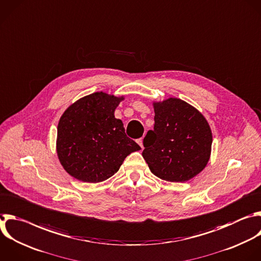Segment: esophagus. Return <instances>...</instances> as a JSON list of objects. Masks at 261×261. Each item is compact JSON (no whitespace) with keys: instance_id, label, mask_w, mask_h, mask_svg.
<instances>
[{"instance_id":"obj_1","label":"esophagus","mask_w":261,"mask_h":261,"mask_svg":"<svg viewBox=\"0 0 261 261\" xmlns=\"http://www.w3.org/2000/svg\"><path fill=\"white\" fill-rule=\"evenodd\" d=\"M137 143L140 145V147H141V149H143V143H142V138H139V139H137Z\"/></svg>"}]
</instances>
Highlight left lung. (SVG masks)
I'll list each match as a JSON object with an SVG mask.
<instances>
[{"label": "left lung", "instance_id": "8db88e82", "mask_svg": "<svg viewBox=\"0 0 261 261\" xmlns=\"http://www.w3.org/2000/svg\"><path fill=\"white\" fill-rule=\"evenodd\" d=\"M154 106V126L143 139L142 156L155 176L171 182L190 180L207 165L210 127L195 108L169 98Z\"/></svg>", "mask_w": 261, "mask_h": 261}]
</instances>
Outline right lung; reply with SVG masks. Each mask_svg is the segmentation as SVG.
Wrapping results in <instances>:
<instances>
[{
  "instance_id": "obj_1",
  "label": "right lung",
  "mask_w": 261,
  "mask_h": 261,
  "mask_svg": "<svg viewBox=\"0 0 261 261\" xmlns=\"http://www.w3.org/2000/svg\"><path fill=\"white\" fill-rule=\"evenodd\" d=\"M123 98L96 92L71 105L57 127V154L68 174L100 182L117 173L125 158L140 146L126 133L115 110Z\"/></svg>"
}]
</instances>
